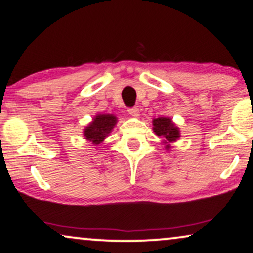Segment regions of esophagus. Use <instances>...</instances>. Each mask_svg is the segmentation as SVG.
Returning <instances> with one entry per match:
<instances>
[{
	"instance_id": "obj_1",
	"label": "esophagus",
	"mask_w": 253,
	"mask_h": 253,
	"mask_svg": "<svg viewBox=\"0 0 253 253\" xmlns=\"http://www.w3.org/2000/svg\"><path fill=\"white\" fill-rule=\"evenodd\" d=\"M128 113L130 116H134V117H137L139 116V107L137 106H133V107H128Z\"/></svg>"
}]
</instances>
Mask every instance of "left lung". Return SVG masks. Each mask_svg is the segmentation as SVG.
Masks as SVG:
<instances>
[{
	"label": "left lung",
	"mask_w": 253,
	"mask_h": 253,
	"mask_svg": "<svg viewBox=\"0 0 253 253\" xmlns=\"http://www.w3.org/2000/svg\"><path fill=\"white\" fill-rule=\"evenodd\" d=\"M153 125L154 132L156 133L157 136H163L164 141L172 142V141H176L178 137H179L178 128L174 126V124L171 121V119H169V118H157V119L153 120ZM167 148H170V146H167Z\"/></svg>",
	"instance_id": "8db88e82"
}]
</instances>
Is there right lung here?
I'll return each mask as SVG.
<instances>
[{
	"mask_svg": "<svg viewBox=\"0 0 253 253\" xmlns=\"http://www.w3.org/2000/svg\"><path fill=\"white\" fill-rule=\"evenodd\" d=\"M116 123L117 118L112 114H99L84 130V136L95 144H99L113 129Z\"/></svg>",
	"mask_w": 253,
	"mask_h": 253,
	"instance_id": "right-lung-1",
	"label": "right lung"
}]
</instances>
